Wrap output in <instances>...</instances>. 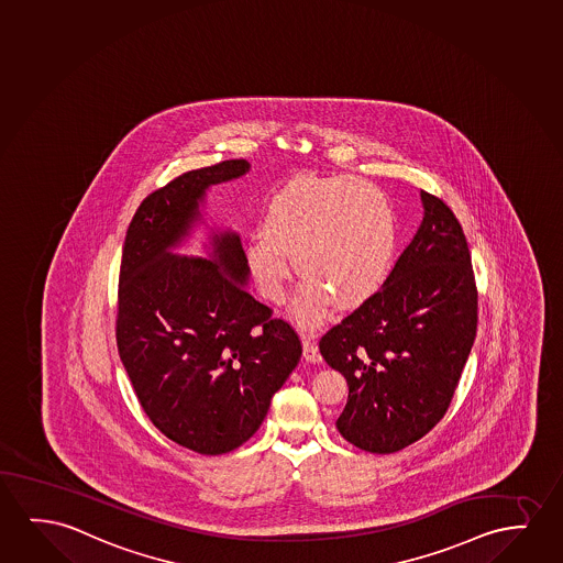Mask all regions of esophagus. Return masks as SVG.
Returning <instances> with one entry per match:
<instances>
[{"instance_id": "34e87169", "label": "esophagus", "mask_w": 563, "mask_h": 563, "mask_svg": "<svg viewBox=\"0 0 563 563\" xmlns=\"http://www.w3.org/2000/svg\"><path fill=\"white\" fill-rule=\"evenodd\" d=\"M300 336H302L303 358L308 360V362H319L321 354H319L318 344L313 341V333L311 331H302Z\"/></svg>"}]
</instances>
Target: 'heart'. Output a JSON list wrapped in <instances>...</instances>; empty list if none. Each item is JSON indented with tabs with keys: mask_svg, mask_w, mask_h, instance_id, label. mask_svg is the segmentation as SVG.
I'll return each instance as SVG.
<instances>
[{
	"mask_svg": "<svg viewBox=\"0 0 563 563\" xmlns=\"http://www.w3.org/2000/svg\"><path fill=\"white\" fill-rule=\"evenodd\" d=\"M397 252V220L384 191L354 176L290 179L271 197L261 232L247 238L245 260L261 294L285 300L292 273L300 275L294 313L316 323L331 303L356 308L389 275Z\"/></svg>",
	"mask_w": 563,
	"mask_h": 563,
	"instance_id": "1",
	"label": "heart"
}]
</instances>
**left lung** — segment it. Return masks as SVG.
Returning <instances> with one entry per match:
<instances>
[{"mask_svg": "<svg viewBox=\"0 0 563 563\" xmlns=\"http://www.w3.org/2000/svg\"><path fill=\"white\" fill-rule=\"evenodd\" d=\"M424 220L391 275L319 341L349 384L336 428L369 453H397L448 412L473 349L478 290L453 211L422 191Z\"/></svg>", "mask_w": 563, "mask_h": 563, "instance_id": "1", "label": "left lung"}]
</instances>
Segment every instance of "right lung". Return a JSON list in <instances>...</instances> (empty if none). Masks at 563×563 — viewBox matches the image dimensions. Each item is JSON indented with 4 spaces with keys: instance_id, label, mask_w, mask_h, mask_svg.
Returning a JSON list of instances; mask_svg holds the SVG:
<instances>
[{
    "instance_id": "obj_1",
    "label": "right lung",
    "mask_w": 563,
    "mask_h": 563,
    "mask_svg": "<svg viewBox=\"0 0 563 563\" xmlns=\"http://www.w3.org/2000/svg\"><path fill=\"white\" fill-rule=\"evenodd\" d=\"M250 164L222 161L148 194L123 242L115 343L139 405L181 448L222 455L250 440L273 395L302 356L300 336L245 290L236 234L217 236V257H176L212 184Z\"/></svg>"
}]
</instances>
